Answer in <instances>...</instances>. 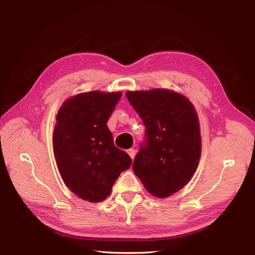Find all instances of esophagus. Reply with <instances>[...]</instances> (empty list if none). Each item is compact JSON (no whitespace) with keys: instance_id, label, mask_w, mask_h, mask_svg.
I'll return each mask as SVG.
<instances>
[{"instance_id":"obj_1","label":"esophagus","mask_w":255,"mask_h":255,"mask_svg":"<svg viewBox=\"0 0 255 255\" xmlns=\"http://www.w3.org/2000/svg\"><path fill=\"white\" fill-rule=\"evenodd\" d=\"M128 155H129V157L133 159V158L135 157V154H136V151H135L134 149H128Z\"/></svg>"}]
</instances>
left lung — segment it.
Instances as JSON below:
<instances>
[{"mask_svg": "<svg viewBox=\"0 0 255 255\" xmlns=\"http://www.w3.org/2000/svg\"><path fill=\"white\" fill-rule=\"evenodd\" d=\"M126 96L145 127V142L133 170L150 194L167 198L190 181L201 156L195 106L169 89L127 91Z\"/></svg>", "mask_w": 255, "mask_h": 255, "instance_id": "8db88e82", "label": "left lung"}]
</instances>
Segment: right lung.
<instances>
[{
  "instance_id": "add662e5",
  "label": "right lung",
  "mask_w": 255,
  "mask_h": 255,
  "mask_svg": "<svg viewBox=\"0 0 255 255\" xmlns=\"http://www.w3.org/2000/svg\"><path fill=\"white\" fill-rule=\"evenodd\" d=\"M121 96L84 92L66 100L56 115L53 150L61 179L89 202L109 197L120 173L132 165L128 154L115 146L106 125Z\"/></svg>"
}]
</instances>
